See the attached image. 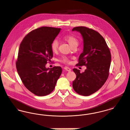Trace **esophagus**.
<instances>
[{
  "label": "esophagus",
  "instance_id": "1",
  "mask_svg": "<svg viewBox=\"0 0 130 130\" xmlns=\"http://www.w3.org/2000/svg\"><path fill=\"white\" fill-rule=\"evenodd\" d=\"M64 69L65 70H66V71H71V69H70L69 68V67H64Z\"/></svg>",
  "mask_w": 130,
  "mask_h": 130
}]
</instances>
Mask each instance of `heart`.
Instances as JSON below:
<instances>
[{"label":"heart","mask_w":130,"mask_h":130,"mask_svg":"<svg viewBox=\"0 0 130 130\" xmlns=\"http://www.w3.org/2000/svg\"><path fill=\"white\" fill-rule=\"evenodd\" d=\"M63 38L65 41H67L69 45L72 47L75 46H77L78 44V39L72 35H67L64 36ZM59 43L58 41L56 39L54 40L51 44V48L52 51L53 52H57L59 48ZM61 61L63 63H68L69 62V59L67 57H64L61 60Z\"/></svg>","instance_id":"heart-1"}]
</instances>
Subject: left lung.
Here are the masks:
<instances>
[{"label": "left lung", "instance_id": "1", "mask_svg": "<svg viewBox=\"0 0 130 130\" xmlns=\"http://www.w3.org/2000/svg\"><path fill=\"white\" fill-rule=\"evenodd\" d=\"M83 39V51L80 54L76 66L86 67L82 73L77 69L73 71L76 78L72 87L78 94L91 95L104 85L109 75L111 60V54L104 37L95 30L85 26L75 27Z\"/></svg>", "mask_w": 130, "mask_h": 130}]
</instances>
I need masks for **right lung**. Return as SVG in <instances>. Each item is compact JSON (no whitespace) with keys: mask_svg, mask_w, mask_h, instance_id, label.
<instances>
[{"mask_svg":"<svg viewBox=\"0 0 130 130\" xmlns=\"http://www.w3.org/2000/svg\"><path fill=\"white\" fill-rule=\"evenodd\" d=\"M61 28L43 26L28 33L20 44L16 65L25 86L38 96L50 94L62 72L60 67L46 68L53 56L52 41Z\"/></svg>","mask_w":130,"mask_h":130,"instance_id":"add662e5","label":"right lung"}]
</instances>
